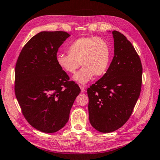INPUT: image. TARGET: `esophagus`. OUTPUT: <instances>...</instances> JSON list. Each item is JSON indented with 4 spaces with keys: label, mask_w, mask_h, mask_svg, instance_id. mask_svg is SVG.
<instances>
[{
    "label": "esophagus",
    "mask_w": 160,
    "mask_h": 160,
    "mask_svg": "<svg viewBox=\"0 0 160 160\" xmlns=\"http://www.w3.org/2000/svg\"><path fill=\"white\" fill-rule=\"evenodd\" d=\"M80 88L81 89V92H82V93H84V91H85V88H84V86L80 85Z\"/></svg>",
    "instance_id": "34e87169"
}]
</instances>
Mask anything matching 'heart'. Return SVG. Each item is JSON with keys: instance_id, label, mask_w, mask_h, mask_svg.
<instances>
[{"instance_id": "obj_1", "label": "heart", "mask_w": 160, "mask_h": 160, "mask_svg": "<svg viewBox=\"0 0 160 160\" xmlns=\"http://www.w3.org/2000/svg\"><path fill=\"white\" fill-rule=\"evenodd\" d=\"M67 52L69 55L58 54L56 63L61 69L69 74L76 73L82 63V69L73 77L78 83L87 84L96 75L102 76L109 65V45L98 37L83 36L75 40L68 47Z\"/></svg>"}]
</instances>
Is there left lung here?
<instances>
[{"label": "left lung", "instance_id": "8db88e82", "mask_svg": "<svg viewBox=\"0 0 160 160\" xmlns=\"http://www.w3.org/2000/svg\"><path fill=\"white\" fill-rule=\"evenodd\" d=\"M112 34L113 58L104 76L87 89L90 123L102 132L116 131L127 122L142 87V67L136 51L120 32Z\"/></svg>", "mask_w": 160, "mask_h": 160}]
</instances>
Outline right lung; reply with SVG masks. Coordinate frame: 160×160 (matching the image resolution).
<instances>
[{
  "label": "right lung",
  "mask_w": 160,
  "mask_h": 160,
  "mask_svg": "<svg viewBox=\"0 0 160 160\" xmlns=\"http://www.w3.org/2000/svg\"><path fill=\"white\" fill-rule=\"evenodd\" d=\"M69 36L65 32H40L23 47L16 62L15 93L22 114L33 128L47 133L65 126L80 93L56 60Z\"/></svg>",
  "instance_id": "obj_1"
}]
</instances>
